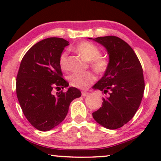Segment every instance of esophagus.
<instances>
[{
  "label": "esophagus",
  "instance_id": "1",
  "mask_svg": "<svg viewBox=\"0 0 161 161\" xmlns=\"http://www.w3.org/2000/svg\"><path fill=\"white\" fill-rule=\"evenodd\" d=\"M88 95H89V93H88V92L87 91H82V95L83 96V97H86V96H88Z\"/></svg>",
  "mask_w": 161,
  "mask_h": 161
}]
</instances>
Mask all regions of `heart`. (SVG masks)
<instances>
[{
	"instance_id": "heart-1",
	"label": "heart",
	"mask_w": 161,
	"mask_h": 161,
	"mask_svg": "<svg viewBox=\"0 0 161 161\" xmlns=\"http://www.w3.org/2000/svg\"><path fill=\"white\" fill-rule=\"evenodd\" d=\"M77 52L82 54L86 60L91 61V66L95 72L103 73L108 67V61L104 57L100 56L101 51L97 46L89 42H83L75 47ZM59 65L64 71L69 69L68 53L63 51L59 57ZM95 80V75L90 71L75 73L69 76L70 83L73 86L79 88H86Z\"/></svg>"
}]
</instances>
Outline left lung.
Wrapping results in <instances>:
<instances>
[{"mask_svg":"<svg viewBox=\"0 0 161 161\" xmlns=\"http://www.w3.org/2000/svg\"><path fill=\"white\" fill-rule=\"evenodd\" d=\"M101 44L109 55L108 67L95 86L106 95L102 107L92 114L95 120L109 129L126 124L139 108L145 90L143 70L136 53L116 36L88 38Z\"/></svg>","mask_w":161,"mask_h":161,"instance_id":"8db88e82","label":"left lung"}]
</instances>
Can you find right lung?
Here are the masks:
<instances>
[{"instance_id": "add662e5", "label": "right lung", "mask_w": 161, "mask_h": 161, "mask_svg": "<svg viewBox=\"0 0 161 161\" xmlns=\"http://www.w3.org/2000/svg\"><path fill=\"white\" fill-rule=\"evenodd\" d=\"M69 42L60 38L40 41L24 55L16 76V95L28 121L40 131H49L65 119L72 101L81 96L75 87L57 92L53 88L69 86L59 65V57Z\"/></svg>"}]
</instances>
